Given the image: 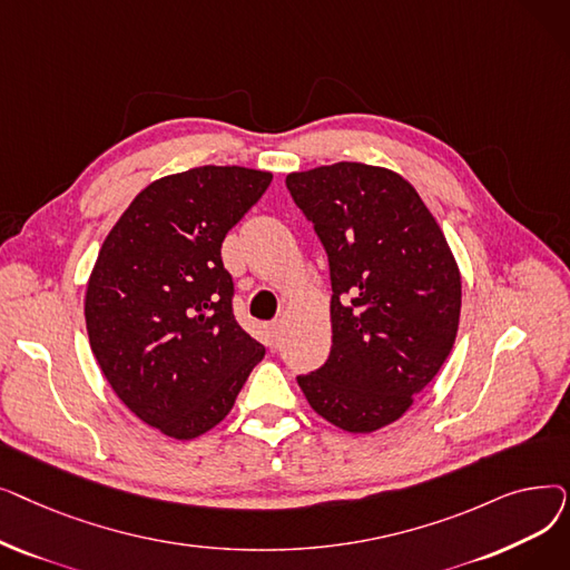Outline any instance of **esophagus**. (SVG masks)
<instances>
[{
  "label": "esophagus",
  "mask_w": 570,
  "mask_h": 570,
  "mask_svg": "<svg viewBox=\"0 0 570 570\" xmlns=\"http://www.w3.org/2000/svg\"><path fill=\"white\" fill-rule=\"evenodd\" d=\"M282 331H284L282 321H275V323H269V325H267V335H269V340H273V344H277V342H279Z\"/></svg>",
  "instance_id": "obj_1"
}]
</instances>
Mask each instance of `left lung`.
<instances>
[{
    "label": "left lung",
    "mask_w": 570,
    "mask_h": 570,
    "mask_svg": "<svg viewBox=\"0 0 570 570\" xmlns=\"http://www.w3.org/2000/svg\"><path fill=\"white\" fill-rule=\"evenodd\" d=\"M331 261L333 348L297 385L335 428L370 434L413 406L453 351L462 277L423 198L383 166L288 173Z\"/></svg>",
    "instance_id": "obj_1"
}]
</instances>
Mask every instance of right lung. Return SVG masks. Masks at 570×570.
<instances>
[{
  "mask_svg": "<svg viewBox=\"0 0 570 570\" xmlns=\"http://www.w3.org/2000/svg\"><path fill=\"white\" fill-rule=\"evenodd\" d=\"M273 173L198 166L149 183L110 228L85 291L97 363L125 406L189 441L219 425L265 355L237 325L226 233Z\"/></svg>",
  "mask_w": 570,
  "mask_h": 570,
  "instance_id": "right-lung-1",
  "label": "right lung"
}]
</instances>
